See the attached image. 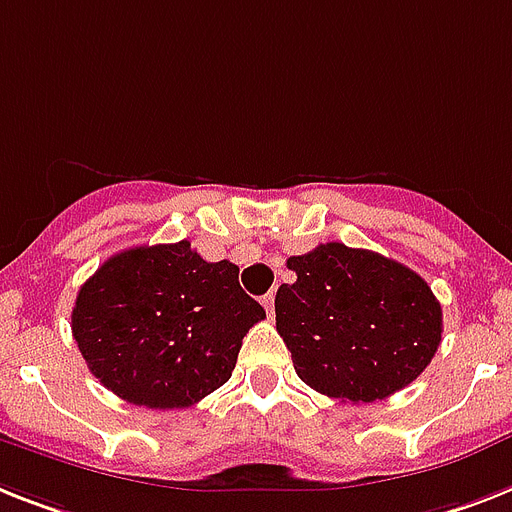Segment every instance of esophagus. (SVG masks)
Listing matches in <instances>:
<instances>
[{
  "mask_svg": "<svg viewBox=\"0 0 512 512\" xmlns=\"http://www.w3.org/2000/svg\"><path fill=\"white\" fill-rule=\"evenodd\" d=\"M261 306L266 308V314L274 316V293H266L264 298H261Z\"/></svg>",
  "mask_w": 512,
  "mask_h": 512,
  "instance_id": "34e87169",
  "label": "esophagus"
}]
</instances>
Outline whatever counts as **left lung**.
I'll use <instances>...</instances> for the list:
<instances>
[{
	"instance_id": "1",
	"label": "left lung",
	"mask_w": 512,
	"mask_h": 512,
	"mask_svg": "<svg viewBox=\"0 0 512 512\" xmlns=\"http://www.w3.org/2000/svg\"><path fill=\"white\" fill-rule=\"evenodd\" d=\"M295 282L274 298L298 377L327 398L374 403L403 390L442 342V306L413 269L324 243L290 256Z\"/></svg>"
}]
</instances>
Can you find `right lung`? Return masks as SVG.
<instances>
[{
  "mask_svg": "<svg viewBox=\"0 0 512 512\" xmlns=\"http://www.w3.org/2000/svg\"><path fill=\"white\" fill-rule=\"evenodd\" d=\"M238 266L204 261L188 240L114 253L78 290L73 337L117 398L172 411L232 377L248 329L266 311Z\"/></svg>",
  "mask_w": 512,
  "mask_h": 512,
  "instance_id": "right-lung-1",
  "label": "right lung"
}]
</instances>
